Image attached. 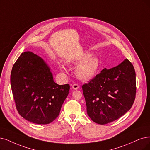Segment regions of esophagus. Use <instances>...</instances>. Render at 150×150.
I'll return each instance as SVG.
<instances>
[{
  "label": "esophagus",
  "instance_id": "1",
  "mask_svg": "<svg viewBox=\"0 0 150 150\" xmlns=\"http://www.w3.org/2000/svg\"><path fill=\"white\" fill-rule=\"evenodd\" d=\"M71 87L72 88H73L74 90H77L79 89V85L78 84H76V83H74L71 85Z\"/></svg>",
  "mask_w": 150,
  "mask_h": 150
}]
</instances>
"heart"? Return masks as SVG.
Here are the masks:
<instances>
[{
	"label": "heart",
	"instance_id": "heart-1",
	"mask_svg": "<svg viewBox=\"0 0 150 150\" xmlns=\"http://www.w3.org/2000/svg\"><path fill=\"white\" fill-rule=\"evenodd\" d=\"M91 55V53L86 52L71 62L75 65H78L75 69V75L81 80L88 81L92 79L96 76L100 68V61L99 59ZM59 67L62 71L65 70V67L62 64H60Z\"/></svg>",
	"mask_w": 150,
	"mask_h": 150
}]
</instances>
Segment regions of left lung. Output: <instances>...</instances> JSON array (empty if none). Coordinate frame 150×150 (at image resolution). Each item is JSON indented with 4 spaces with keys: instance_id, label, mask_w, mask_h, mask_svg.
Listing matches in <instances>:
<instances>
[{
    "instance_id": "8db88e82",
    "label": "left lung",
    "mask_w": 150,
    "mask_h": 150,
    "mask_svg": "<svg viewBox=\"0 0 150 150\" xmlns=\"http://www.w3.org/2000/svg\"><path fill=\"white\" fill-rule=\"evenodd\" d=\"M88 116L106 124L118 119L132 108L136 95L134 66L125 59L117 66L106 68L82 86Z\"/></svg>"
}]
</instances>
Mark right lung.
<instances>
[{
  "label": "right lung",
  "mask_w": 150,
  "mask_h": 150,
  "mask_svg": "<svg viewBox=\"0 0 150 150\" xmlns=\"http://www.w3.org/2000/svg\"><path fill=\"white\" fill-rule=\"evenodd\" d=\"M10 83L16 108L31 122L47 124L59 115L70 85L55 83L44 60L30 51L21 53L14 64Z\"/></svg>",
  "instance_id": "add662e5"
}]
</instances>
